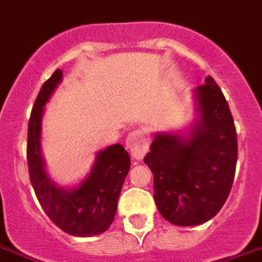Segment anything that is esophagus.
<instances>
[{
    "mask_svg": "<svg viewBox=\"0 0 262 262\" xmlns=\"http://www.w3.org/2000/svg\"><path fill=\"white\" fill-rule=\"evenodd\" d=\"M149 140L147 133L143 130L130 132L126 137V148L136 159H141L148 149Z\"/></svg>",
    "mask_w": 262,
    "mask_h": 262,
    "instance_id": "obj_1",
    "label": "esophagus"
}]
</instances>
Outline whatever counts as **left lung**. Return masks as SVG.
<instances>
[{
	"instance_id": "left-lung-1",
	"label": "left lung",
	"mask_w": 262,
	"mask_h": 262,
	"mask_svg": "<svg viewBox=\"0 0 262 262\" xmlns=\"http://www.w3.org/2000/svg\"><path fill=\"white\" fill-rule=\"evenodd\" d=\"M198 118L185 133L157 132L144 157L154 201L165 220L192 227L211 220L227 201L237 161L236 129L211 77L193 91Z\"/></svg>"
}]
</instances>
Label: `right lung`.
I'll use <instances>...</instances> for the list:
<instances>
[{
	"label": "right lung",
	"mask_w": 262,
	"mask_h": 262,
	"mask_svg": "<svg viewBox=\"0 0 262 262\" xmlns=\"http://www.w3.org/2000/svg\"><path fill=\"white\" fill-rule=\"evenodd\" d=\"M63 79L56 70L43 83L29 121L27 162L30 181L48 217L73 236H95L113 224L123 181L130 170V157L121 144L96 154L91 171L79 184L60 187L49 177L41 151V130L45 105Z\"/></svg>",
	"instance_id": "1"
}]
</instances>
